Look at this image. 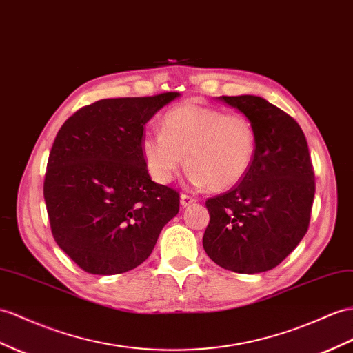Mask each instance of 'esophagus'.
<instances>
[{"label":"esophagus","instance_id":"34e87169","mask_svg":"<svg viewBox=\"0 0 353 353\" xmlns=\"http://www.w3.org/2000/svg\"><path fill=\"white\" fill-rule=\"evenodd\" d=\"M194 203H196V200L192 195H188V194L180 195V204H182V207H188Z\"/></svg>","mask_w":353,"mask_h":353}]
</instances>
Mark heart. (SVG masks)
<instances>
[{
    "label": "heart",
    "instance_id": "1",
    "mask_svg": "<svg viewBox=\"0 0 353 353\" xmlns=\"http://www.w3.org/2000/svg\"><path fill=\"white\" fill-rule=\"evenodd\" d=\"M255 130L243 114L185 103L162 117V131L143 137L141 149L149 173L170 183L183 164L195 185L214 191L231 188L246 174L255 155Z\"/></svg>",
    "mask_w": 353,
    "mask_h": 353
}]
</instances>
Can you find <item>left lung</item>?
<instances>
[{"label":"left lung","instance_id":"1","mask_svg":"<svg viewBox=\"0 0 353 353\" xmlns=\"http://www.w3.org/2000/svg\"><path fill=\"white\" fill-rule=\"evenodd\" d=\"M255 130V155L246 174L205 201L210 213L203 246L219 267L241 274L277 267L298 246L310 222L314 171L301 126L255 95L219 97Z\"/></svg>","mask_w":353,"mask_h":353}]
</instances>
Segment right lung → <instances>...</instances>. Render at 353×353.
<instances>
[{
  "mask_svg": "<svg viewBox=\"0 0 353 353\" xmlns=\"http://www.w3.org/2000/svg\"><path fill=\"white\" fill-rule=\"evenodd\" d=\"M179 95L99 99L58 131L44 201L53 239L86 273L139 267L179 213V192L152 182L141 149L144 125Z\"/></svg>",
  "mask_w": 353,
  "mask_h": 353,
  "instance_id": "right-lung-1",
  "label": "right lung"
}]
</instances>
